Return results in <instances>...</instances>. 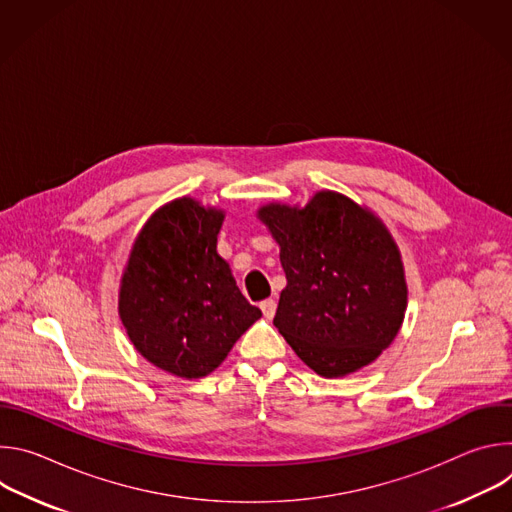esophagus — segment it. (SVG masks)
I'll return each instance as SVG.
<instances>
[{
    "instance_id": "esophagus-1",
    "label": "esophagus",
    "mask_w": 512,
    "mask_h": 512,
    "mask_svg": "<svg viewBox=\"0 0 512 512\" xmlns=\"http://www.w3.org/2000/svg\"><path fill=\"white\" fill-rule=\"evenodd\" d=\"M275 310H277V302L275 300H263L261 302V312H263V316L265 318H273L275 316Z\"/></svg>"
}]
</instances>
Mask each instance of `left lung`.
I'll list each match as a JSON object with an SVG mask.
<instances>
[{
	"label": "left lung",
	"mask_w": 512,
	"mask_h": 512,
	"mask_svg": "<svg viewBox=\"0 0 512 512\" xmlns=\"http://www.w3.org/2000/svg\"><path fill=\"white\" fill-rule=\"evenodd\" d=\"M259 216L279 243L287 279L273 318L279 334L322 377L373 362L407 308L403 265L387 229L336 192H318L304 208L269 204Z\"/></svg>",
	"instance_id": "obj_1"
}]
</instances>
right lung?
<instances>
[{
	"label": "right lung",
	"instance_id": "1",
	"mask_svg": "<svg viewBox=\"0 0 512 512\" xmlns=\"http://www.w3.org/2000/svg\"><path fill=\"white\" fill-rule=\"evenodd\" d=\"M225 214L180 198L139 233L123 273L119 316L133 346L182 379L212 373L261 318L216 253Z\"/></svg>",
	"mask_w": 512,
	"mask_h": 512
}]
</instances>
